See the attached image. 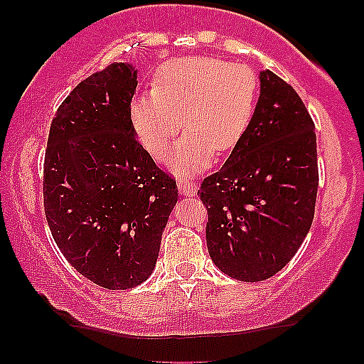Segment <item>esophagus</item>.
Instances as JSON below:
<instances>
[{"label": "esophagus", "mask_w": 364, "mask_h": 364, "mask_svg": "<svg viewBox=\"0 0 364 364\" xmlns=\"http://www.w3.org/2000/svg\"><path fill=\"white\" fill-rule=\"evenodd\" d=\"M178 190L181 195H193L196 191V185L191 179L178 178Z\"/></svg>", "instance_id": "1"}]
</instances>
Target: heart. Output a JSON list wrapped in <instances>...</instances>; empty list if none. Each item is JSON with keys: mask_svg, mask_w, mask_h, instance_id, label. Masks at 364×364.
<instances>
[{"mask_svg": "<svg viewBox=\"0 0 364 364\" xmlns=\"http://www.w3.org/2000/svg\"><path fill=\"white\" fill-rule=\"evenodd\" d=\"M260 82L246 65L219 58H185L159 68L150 92L132 104V123L149 154L162 159L181 127L186 129L168 159L190 174L208 168L214 154L231 152L248 133Z\"/></svg>", "mask_w": 364, "mask_h": 364, "instance_id": "b5f03b06", "label": "heart"}]
</instances>
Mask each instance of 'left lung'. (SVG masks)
<instances>
[{
	"label": "left lung",
	"mask_w": 364,
	"mask_h": 364,
	"mask_svg": "<svg viewBox=\"0 0 364 364\" xmlns=\"http://www.w3.org/2000/svg\"><path fill=\"white\" fill-rule=\"evenodd\" d=\"M316 190V135L310 112L289 83L265 70L248 133L198 190L208 214L210 258L237 281L272 277L310 231Z\"/></svg>",
	"instance_id": "8db88e82"
}]
</instances>
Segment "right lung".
<instances>
[{"label": "right lung", "instance_id": "obj_1", "mask_svg": "<svg viewBox=\"0 0 364 364\" xmlns=\"http://www.w3.org/2000/svg\"><path fill=\"white\" fill-rule=\"evenodd\" d=\"M136 70L112 63L58 107L44 159V212L75 270L106 289H132L156 267L178 202L132 123Z\"/></svg>", "mask_w": 364, "mask_h": 364}]
</instances>
